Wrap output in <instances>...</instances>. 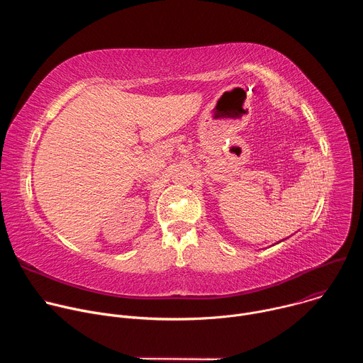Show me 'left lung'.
Wrapping results in <instances>:
<instances>
[{
  "label": "left lung",
  "mask_w": 363,
  "mask_h": 363,
  "mask_svg": "<svg viewBox=\"0 0 363 363\" xmlns=\"http://www.w3.org/2000/svg\"><path fill=\"white\" fill-rule=\"evenodd\" d=\"M284 240H286V238H284ZM281 241H283V240H281ZM281 241H279V242H281Z\"/></svg>",
  "instance_id": "8db88e82"
}]
</instances>
